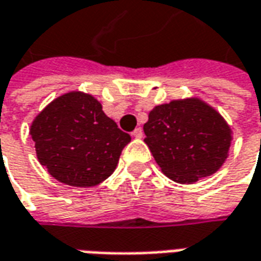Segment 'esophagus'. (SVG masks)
<instances>
[{
	"label": "esophagus",
	"mask_w": 261,
	"mask_h": 261,
	"mask_svg": "<svg viewBox=\"0 0 261 261\" xmlns=\"http://www.w3.org/2000/svg\"><path fill=\"white\" fill-rule=\"evenodd\" d=\"M142 136H144V131H142L141 127H138L133 131V137H136V138H142Z\"/></svg>",
	"instance_id": "esophagus-1"
}]
</instances>
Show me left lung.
Returning <instances> with one entry per match:
<instances>
[{
	"label": "left lung",
	"instance_id": "8db88e82",
	"mask_svg": "<svg viewBox=\"0 0 261 261\" xmlns=\"http://www.w3.org/2000/svg\"><path fill=\"white\" fill-rule=\"evenodd\" d=\"M144 133L159 168L177 183H194L215 173L232 140L221 114L200 99L156 106L149 112Z\"/></svg>",
	"mask_w": 261,
	"mask_h": 261
}]
</instances>
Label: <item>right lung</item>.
<instances>
[{"label": "right lung", "instance_id": "obj_1", "mask_svg": "<svg viewBox=\"0 0 261 261\" xmlns=\"http://www.w3.org/2000/svg\"><path fill=\"white\" fill-rule=\"evenodd\" d=\"M37 159L54 179L92 187L108 179L131 137L91 95L69 92L43 109L31 125Z\"/></svg>", "mask_w": 261, "mask_h": 261}]
</instances>
